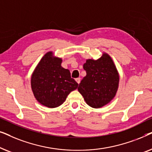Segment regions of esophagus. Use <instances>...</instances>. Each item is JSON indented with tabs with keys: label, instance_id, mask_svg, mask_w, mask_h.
<instances>
[{
	"label": "esophagus",
	"instance_id": "esophagus-1",
	"mask_svg": "<svg viewBox=\"0 0 152 152\" xmlns=\"http://www.w3.org/2000/svg\"><path fill=\"white\" fill-rule=\"evenodd\" d=\"M75 81L77 82V84H80V81H81V79L80 78H77L76 80H75Z\"/></svg>",
	"mask_w": 152,
	"mask_h": 152
}]
</instances>
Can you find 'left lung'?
I'll use <instances>...</instances> for the list:
<instances>
[{"instance_id":"left-lung-1","label":"left lung","mask_w":152,"mask_h":152,"mask_svg":"<svg viewBox=\"0 0 152 152\" xmlns=\"http://www.w3.org/2000/svg\"><path fill=\"white\" fill-rule=\"evenodd\" d=\"M86 75L81 81L78 91L90 107L98 109L115 96L120 77L111 57L104 53L97 60L86 59L84 64Z\"/></svg>"}]
</instances>
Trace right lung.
<instances>
[{
    "label": "right lung",
    "mask_w": 152,
    "mask_h": 152,
    "mask_svg": "<svg viewBox=\"0 0 152 152\" xmlns=\"http://www.w3.org/2000/svg\"><path fill=\"white\" fill-rule=\"evenodd\" d=\"M62 59L48 52L37 64L31 77V87L35 98L48 108L61 105L78 84L70 77L69 70L61 66Z\"/></svg>",
    "instance_id": "obj_1"
}]
</instances>
